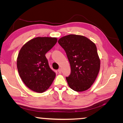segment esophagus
<instances>
[{
    "instance_id": "esophagus-1",
    "label": "esophagus",
    "mask_w": 123,
    "mask_h": 123,
    "mask_svg": "<svg viewBox=\"0 0 123 123\" xmlns=\"http://www.w3.org/2000/svg\"><path fill=\"white\" fill-rule=\"evenodd\" d=\"M61 72H62V70L61 68H60V69H58V72H59V74H61Z\"/></svg>"
}]
</instances>
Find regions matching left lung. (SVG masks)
Here are the masks:
<instances>
[{
    "label": "left lung",
    "instance_id": "8db88e82",
    "mask_svg": "<svg viewBox=\"0 0 123 123\" xmlns=\"http://www.w3.org/2000/svg\"><path fill=\"white\" fill-rule=\"evenodd\" d=\"M59 44L65 50L71 68L66 80L69 87L76 92L90 88L100 67V61L95 43L81 35H69L61 37Z\"/></svg>",
    "mask_w": 123,
    "mask_h": 123
}]
</instances>
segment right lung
Instances as JSON below:
<instances>
[{
  "mask_svg": "<svg viewBox=\"0 0 123 123\" xmlns=\"http://www.w3.org/2000/svg\"><path fill=\"white\" fill-rule=\"evenodd\" d=\"M56 37H38L26 42L17 60L19 76L29 89L43 93L51 86L56 76L50 68L45 54L57 42Z\"/></svg>",
  "mask_w": 123,
  "mask_h": 123,
  "instance_id": "obj_1",
  "label": "right lung"
}]
</instances>
